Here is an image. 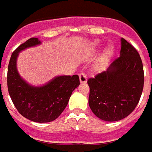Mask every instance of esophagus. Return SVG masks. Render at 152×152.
I'll use <instances>...</instances> for the list:
<instances>
[{
    "instance_id": "34e87169",
    "label": "esophagus",
    "mask_w": 152,
    "mask_h": 152,
    "mask_svg": "<svg viewBox=\"0 0 152 152\" xmlns=\"http://www.w3.org/2000/svg\"><path fill=\"white\" fill-rule=\"evenodd\" d=\"M79 78H80V81H81V83H86V81H87L86 75L84 73V72H81V73L79 74Z\"/></svg>"
}]
</instances>
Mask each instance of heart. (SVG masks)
<instances>
[{"mask_svg":"<svg viewBox=\"0 0 152 152\" xmlns=\"http://www.w3.org/2000/svg\"><path fill=\"white\" fill-rule=\"evenodd\" d=\"M95 45H96V46H98V45H99V43H98V42H96V43H95ZM110 53H111V49H110V48H107V50H105V54H104V56H107V55H110Z\"/></svg>","mask_w":152,"mask_h":152,"instance_id":"1","label":"heart"}]
</instances>
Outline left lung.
Segmentation results:
<instances>
[{"mask_svg": "<svg viewBox=\"0 0 152 152\" xmlns=\"http://www.w3.org/2000/svg\"><path fill=\"white\" fill-rule=\"evenodd\" d=\"M88 103L92 113L104 121L121 120L137 106L144 86V70L137 50L121 39L120 56L107 71L89 78Z\"/></svg>", "mask_w": 152, "mask_h": 152, "instance_id": "left-lung-1", "label": "left lung"}]
</instances>
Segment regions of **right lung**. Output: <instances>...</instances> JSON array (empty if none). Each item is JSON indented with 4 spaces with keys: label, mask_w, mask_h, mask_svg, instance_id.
<instances>
[{
    "label": "right lung",
    "mask_w": 152,
    "mask_h": 152,
    "mask_svg": "<svg viewBox=\"0 0 152 152\" xmlns=\"http://www.w3.org/2000/svg\"><path fill=\"white\" fill-rule=\"evenodd\" d=\"M40 43L37 38H31L14 50L8 65L7 87L14 106L23 117L37 123H48L64 111L80 80L77 75L60 76L46 85L33 86L21 78L17 70L19 52Z\"/></svg>",
    "instance_id": "obj_1"
}]
</instances>
